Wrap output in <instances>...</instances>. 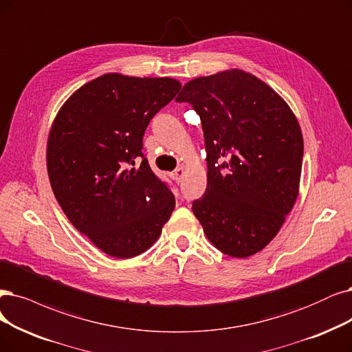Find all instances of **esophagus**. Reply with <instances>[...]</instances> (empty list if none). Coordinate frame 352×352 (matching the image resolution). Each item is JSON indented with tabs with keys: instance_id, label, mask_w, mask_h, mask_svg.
<instances>
[{
	"instance_id": "34e87169",
	"label": "esophagus",
	"mask_w": 352,
	"mask_h": 352,
	"mask_svg": "<svg viewBox=\"0 0 352 352\" xmlns=\"http://www.w3.org/2000/svg\"><path fill=\"white\" fill-rule=\"evenodd\" d=\"M183 177H184V169L183 168H177L175 171L171 174V178L178 184L181 183V179H183Z\"/></svg>"
}]
</instances>
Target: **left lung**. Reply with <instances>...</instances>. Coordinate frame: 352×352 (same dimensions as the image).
I'll return each mask as SVG.
<instances>
[{"label": "left lung", "instance_id": "obj_1", "mask_svg": "<svg viewBox=\"0 0 352 352\" xmlns=\"http://www.w3.org/2000/svg\"><path fill=\"white\" fill-rule=\"evenodd\" d=\"M177 102L201 120L207 188L192 201L207 239L246 258L272 241L297 199L303 136L285 101L256 76L229 69L187 82Z\"/></svg>", "mask_w": 352, "mask_h": 352}]
</instances>
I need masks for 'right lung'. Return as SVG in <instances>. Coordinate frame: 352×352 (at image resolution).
Returning a JSON list of instances; mask_svg holds the SVG:
<instances>
[{"instance_id": "obj_1", "label": "right lung", "mask_w": 352, "mask_h": 352, "mask_svg": "<svg viewBox=\"0 0 352 352\" xmlns=\"http://www.w3.org/2000/svg\"><path fill=\"white\" fill-rule=\"evenodd\" d=\"M173 78L106 74L69 97L52 124L47 174L69 222L114 258L149 250L175 199L143 155V135L178 94Z\"/></svg>"}]
</instances>
